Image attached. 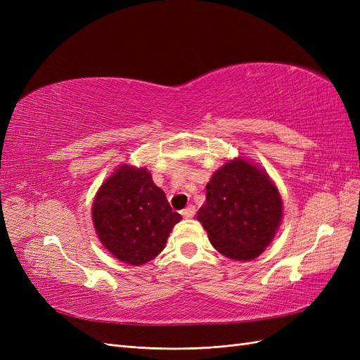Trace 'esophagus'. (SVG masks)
Segmentation results:
<instances>
[{"instance_id": "obj_1", "label": "esophagus", "mask_w": 360, "mask_h": 360, "mask_svg": "<svg viewBox=\"0 0 360 360\" xmlns=\"http://www.w3.org/2000/svg\"><path fill=\"white\" fill-rule=\"evenodd\" d=\"M181 214H183V217H186V219H191V217H193V214H195V207L193 205L186 207V209L181 212Z\"/></svg>"}]
</instances>
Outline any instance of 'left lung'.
<instances>
[{"mask_svg":"<svg viewBox=\"0 0 360 360\" xmlns=\"http://www.w3.org/2000/svg\"><path fill=\"white\" fill-rule=\"evenodd\" d=\"M282 214L281 193L266 169L238 156L213 172L197 219L217 252L250 261L274 240Z\"/></svg>","mask_w":360,"mask_h":360,"instance_id":"8db88e82","label":"left lung"}]
</instances>
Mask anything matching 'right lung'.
<instances>
[{
    "label": "right lung",
    "instance_id": "obj_1",
    "mask_svg": "<svg viewBox=\"0 0 360 360\" xmlns=\"http://www.w3.org/2000/svg\"><path fill=\"white\" fill-rule=\"evenodd\" d=\"M101 243L117 259L143 266L158 257L181 216L171 209L146 167L120 165L97 191L91 207Z\"/></svg>",
    "mask_w": 360,
    "mask_h": 360
}]
</instances>
